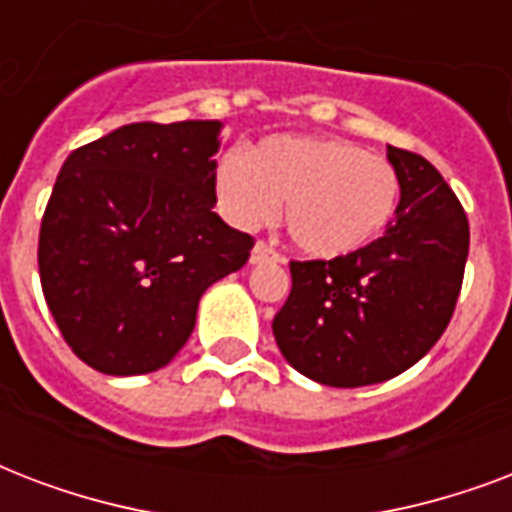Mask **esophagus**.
Here are the masks:
<instances>
[{
	"mask_svg": "<svg viewBox=\"0 0 512 512\" xmlns=\"http://www.w3.org/2000/svg\"><path fill=\"white\" fill-rule=\"evenodd\" d=\"M264 261H283V256L272 251L267 243H256L251 251V264H264Z\"/></svg>",
	"mask_w": 512,
	"mask_h": 512,
	"instance_id": "obj_1",
	"label": "esophagus"
}]
</instances>
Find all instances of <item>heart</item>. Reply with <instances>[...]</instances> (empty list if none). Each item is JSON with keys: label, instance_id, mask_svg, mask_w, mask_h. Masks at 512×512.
Segmentation results:
<instances>
[{"label": "heart", "instance_id": "1", "mask_svg": "<svg viewBox=\"0 0 512 512\" xmlns=\"http://www.w3.org/2000/svg\"><path fill=\"white\" fill-rule=\"evenodd\" d=\"M216 194L237 227L267 224L285 202L291 243L312 259H342L382 235L400 197L398 170L360 146L328 136H269L229 152Z\"/></svg>", "mask_w": 512, "mask_h": 512}]
</instances>
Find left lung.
<instances>
[{
  "mask_svg": "<svg viewBox=\"0 0 512 512\" xmlns=\"http://www.w3.org/2000/svg\"><path fill=\"white\" fill-rule=\"evenodd\" d=\"M400 178L395 219L363 251L291 261L293 288L272 334L299 374L328 387L387 382L446 331L465 275L470 227L438 170L387 146Z\"/></svg>",
  "mask_w": 512,
  "mask_h": 512,
  "instance_id": "left-lung-1",
  "label": "left lung"
}]
</instances>
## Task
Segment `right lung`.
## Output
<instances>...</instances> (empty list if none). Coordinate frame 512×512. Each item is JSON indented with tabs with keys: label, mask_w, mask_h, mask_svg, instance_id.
I'll return each mask as SVG.
<instances>
[{
	"label": "right lung",
	"mask_w": 512,
	"mask_h": 512,
	"mask_svg": "<svg viewBox=\"0 0 512 512\" xmlns=\"http://www.w3.org/2000/svg\"><path fill=\"white\" fill-rule=\"evenodd\" d=\"M219 120L133 122L63 162L39 229L47 307L79 360L152 374L192 336L202 293L251 256L213 213Z\"/></svg>",
	"instance_id": "obj_1"
}]
</instances>
